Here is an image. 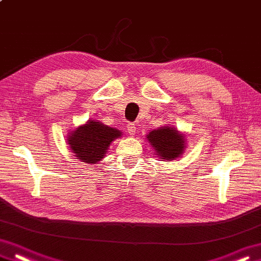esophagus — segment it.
Instances as JSON below:
<instances>
[{"instance_id":"obj_1","label":"esophagus","mask_w":261,"mask_h":261,"mask_svg":"<svg viewBox=\"0 0 261 261\" xmlns=\"http://www.w3.org/2000/svg\"><path fill=\"white\" fill-rule=\"evenodd\" d=\"M126 130H127V134L132 137L137 134V127L135 124H132V123H129L126 125Z\"/></svg>"}]
</instances>
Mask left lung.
<instances>
[{
    "mask_svg": "<svg viewBox=\"0 0 261 261\" xmlns=\"http://www.w3.org/2000/svg\"><path fill=\"white\" fill-rule=\"evenodd\" d=\"M146 139L162 160H176L180 158L186 149V136L174 125H163L146 135Z\"/></svg>",
    "mask_w": 261,
    "mask_h": 261,
    "instance_id": "8db88e82",
    "label": "left lung"
}]
</instances>
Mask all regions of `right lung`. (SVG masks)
Instances as JSON below:
<instances>
[{"mask_svg": "<svg viewBox=\"0 0 261 261\" xmlns=\"http://www.w3.org/2000/svg\"><path fill=\"white\" fill-rule=\"evenodd\" d=\"M121 137L122 132L116 127L105 125L97 120H88L70 131L66 142L82 163L97 164L105 157L112 141Z\"/></svg>", "mask_w": 261, "mask_h": 261, "instance_id": "right-lung-1", "label": "right lung"}]
</instances>
